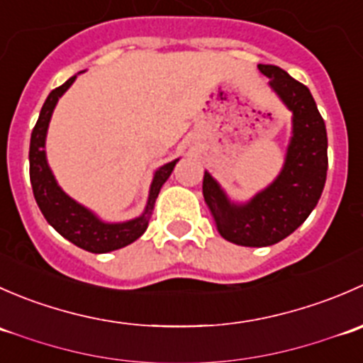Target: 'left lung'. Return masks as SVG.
<instances>
[{"label":"left lung","instance_id":"1","mask_svg":"<svg viewBox=\"0 0 363 363\" xmlns=\"http://www.w3.org/2000/svg\"><path fill=\"white\" fill-rule=\"evenodd\" d=\"M269 86L294 113L291 140L276 181L246 203H233L208 172L203 199L223 239L247 247L286 239L313 212L327 181V128L311 91L274 65H258Z\"/></svg>","mask_w":363,"mask_h":363}]
</instances>
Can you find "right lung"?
Here are the masks:
<instances>
[{
	"label": "right lung",
	"mask_w": 363,
	"mask_h": 363,
	"mask_svg": "<svg viewBox=\"0 0 363 363\" xmlns=\"http://www.w3.org/2000/svg\"><path fill=\"white\" fill-rule=\"evenodd\" d=\"M75 79L77 75L69 77L63 86L50 91L42 111H40L38 121L33 128L31 144H29V179H31L33 195H35L36 203H38L47 223L69 242L89 252L116 251L135 242L147 230L149 218L152 214L161 186L170 177L172 170L179 160L170 161V163L163 164L156 170L155 179L151 182V189H149L145 211L142 212V216L130 219V221L105 223L89 208L69 199L67 193L60 188L49 163H47L45 137L57 100L63 96L65 91L72 86Z\"/></svg>",
	"instance_id": "1"
}]
</instances>
